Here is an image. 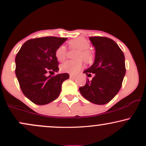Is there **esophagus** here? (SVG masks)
<instances>
[{
  "instance_id": "1",
  "label": "esophagus",
  "mask_w": 146,
  "mask_h": 146,
  "mask_svg": "<svg viewBox=\"0 0 146 146\" xmlns=\"http://www.w3.org/2000/svg\"><path fill=\"white\" fill-rule=\"evenodd\" d=\"M76 78V76L74 75H70V78Z\"/></svg>"
}]
</instances>
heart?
<instances>
[{
    "instance_id": "obj_1",
    "label": "heart",
    "mask_w": 146,
    "mask_h": 146,
    "mask_svg": "<svg viewBox=\"0 0 146 146\" xmlns=\"http://www.w3.org/2000/svg\"><path fill=\"white\" fill-rule=\"evenodd\" d=\"M70 48L78 49L75 58L78 60H68L65 62L60 66V70L64 73L70 74H77L82 68V59L86 63H91L94 58L93 52L89 49L90 43L88 40L84 38H78L72 39L68 42ZM67 55V50L64 45L60 46L56 49L55 56L57 60L60 62H62L66 59Z\"/></svg>"
}]
</instances>
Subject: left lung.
<instances>
[{
	"label": "left lung",
	"instance_id": "8db88e82",
	"mask_svg": "<svg viewBox=\"0 0 146 146\" xmlns=\"http://www.w3.org/2000/svg\"><path fill=\"white\" fill-rule=\"evenodd\" d=\"M95 48L93 64L84 73L94 77L79 90L87 100L98 105L108 103L119 91L125 74V57L118 44L106 37H90Z\"/></svg>",
	"mask_w": 146,
	"mask_h": 146
}]
</instances>
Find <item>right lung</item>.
Masks as SVG:
<instances>
[{
  "label": "right lung",
  "instance_id": "obj_1",
  "mask_svg": "<svg viewBox=\"0 0 146 146\" xmlns=\"http://www.w3.org/2000/svg\"><path fill=\"white\" fill-rule=\"evenodd\" d=\"M66 38L46 36L33 38L23 44L16 56V73L23 94L37 105L47 104L59 96L68 73L47 76L59 71L56 49Z\"/></svg>",
  "mask_w": 146,
  "mask_h": 146
}]
</instances>
